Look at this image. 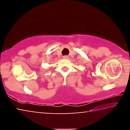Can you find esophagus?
<instances>
[{"instance_id":"34e87169","label":"esophagus","mask_w":130,"mask_h":130,"mask_svg":"<svg viewBox=\"0 0 130 130\" xmlns=\"http://www.w3.org/2000/svg\"><path fill=\"white\" fill-rule=\"evenodd\" d=\"M63 59H67V58H68V56H63Z\"/></svg>"}]
</instances>
